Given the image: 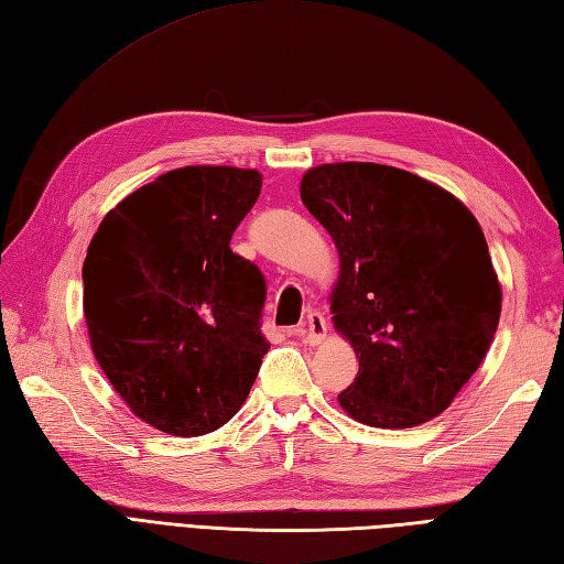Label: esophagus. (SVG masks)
Returning <instances> with one entry per match:
<instances>
[{
  "label": "esophagus",
  "instance_id": "1",
  "mask_svg": "<svg viewBox=\"0 0 564 564\" xmlns=\"http://www.w3.org/2000/svg\"><path fill=\"white\" fill-rule=\"evenodd\" d=\"M295 334H297L300 338H303L305 344H310V346L322 344L324 336H326V319H324V314L317 312V310H312V312L307 314V317H305V322L297 326Z\"/></svg>",
  "mask_w": 564,
  "mask_h": 564
}]
</instances>
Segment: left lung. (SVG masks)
<instances>
[{
	"mask_svg": "<svg viewBox=\"0 0 564 564\" xmlns=\"http://www.w3.org/2000/svg\"><path fill=\"white\" fill-rule=\"evenodd\" d=\"M300 196L341 257L334 324L360 358L341 409L372 427L440 415L500 322L502 291L478 220L442 187L377 163L312 167Z\"/></svg>",
	"mask_w": 564,
	"mask_h": 564,
	"instance_id": "8db88e82",
	"label": "left lung"
}]
</instances>
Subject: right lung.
Returning <instances> with one entry per match:
<instances>
[{
  "mask_svg": "<svg viewBox=\"0 0 564 564\" xmlns=\"http://www.w3.org/2000/svg\"><path fill=\"white\" fill-rule=\"evenodd\" d=\"M259 192L257 170H170L117 204L88 245L90 348L129 409L167 435L226 425L269 350L264 273L230 250Z\"/></svg>",
  "mask_w": 564,
  "mask_h": 564,
  "instance_id": "obj_1",
  "label": "right lung"
}]
</instances>
